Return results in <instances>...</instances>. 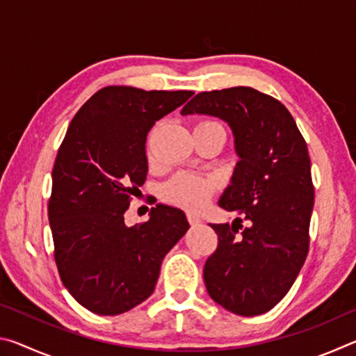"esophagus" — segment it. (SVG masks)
<instances>
[{
  "label": "esophagus",
  "mask_w": 356,
  "mask_h": 356,
  "mask_svg": "<svg viewBox=\"0 0 356 356\" xmlns=\"http://www.w3.org/2000/svg\"><path fill=\"white\" fill-rule=\"evenodd\" d=\"M186 216H188V221L191 222V225H200V222H201V216H200V213H196V212H188V213H186Z\"/></svg>",
  "instance_id": "esophagus-1"
}]
</instances>
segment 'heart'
Here are the masks:
<instances>
[{"instance_id":"obj_1","label":"heart","mask_w":356,"mask_h":356,"mask_svg":"<svg viewBox=\"0 0 356 356\" xmlns=\"http://www.w3.org/2000/svg\"><path fill=\"white\" fill-rule=\"evenodd\" d=\"M216 122L212 120H204L196 127L202 125H212ZM215 188V182L210 177L200 176V174H179L170 184L165 186V196L168 201H171L177 206L186 209H197L204 206L212 195Z\"/></svg>"}]
</instances>
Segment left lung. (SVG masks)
<instances>
[{
  "mask_svg": "<svg viewBox=\"0 0 356 356\" xmlns=\"http://www.w3.org/2000/svg\"><path fill=\"white\" fill-rule=\"evenodd\" d=\"M182 114H207L231 127L238 161L218 206L248 221L243 229L242 218L210 225L218 246L204 265L207 292L237 316L264 314L284 298L308 256V147L287 108L252 88L200 92Z\"/></svg>",
  "mask_w": 356,
  "mask_h": 356,
  "instance_id": "obj_1",
  "label": "left lung"
}]
</instances>
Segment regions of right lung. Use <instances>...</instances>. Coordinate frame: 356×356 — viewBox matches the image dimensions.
Instances as JSON below:
<instances>
[{"label": "right lung", "mask_w": 356, "mask_h": 356, "mask_svg": "<svg viewBox=\"0 0 356 356\" xmlns=\"http://www.w3.org/2000/svg\"><path fill=\"white\" fill-rule=\"evenodd\" d=\"M191 95L108 86L72 119L53 166L48 220L61 281L94 314H122L149 298L163 257L188 231L182 210L166 204L130 227L124 213L147 176L149 130Z\"/></svg>", "instance_id": "add662e5"}]
</instances>
